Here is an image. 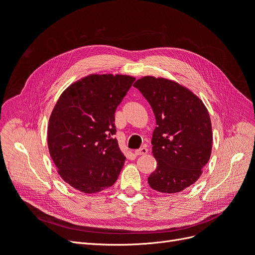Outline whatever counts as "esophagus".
Here are the masks:
<instances>
[{"mask_svg":"<svg viewBox=\"0 0 255 255\" xmlns=\"http://www.w3.org/2000/svg\"><path fill=\"white\" fill-rule=\"evenodd\" d=\"M148 153V149H146V146H141L140 149H138L135 151V155L139 156V155H144V154Z\"/></svg>","mask_w":255,"mask_h":255,"instance_id":"1","label":"esophagus"}]
</instances>
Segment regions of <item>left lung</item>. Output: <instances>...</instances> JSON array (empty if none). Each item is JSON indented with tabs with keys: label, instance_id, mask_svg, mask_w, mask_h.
<instances>
[{
	"label": "left lung",
	"instance_id": "left-lung-1",
	"mask_svg": "<svg viewBox=\"0 0 255 255\" xmlns=\"http://www.w3.org/2000/svg\"><path fill=\"white\" fill-rule=\"evenodd\" d=\"M134 87L151 105L157 126L151 141L157 167L148 183L164 194L180 192L199 179L211 157L210 115L201 100L176 82L143 76Z\"/></svg>",
	"mask_w": 255,
	"mask_h": 255
}]
</instances>
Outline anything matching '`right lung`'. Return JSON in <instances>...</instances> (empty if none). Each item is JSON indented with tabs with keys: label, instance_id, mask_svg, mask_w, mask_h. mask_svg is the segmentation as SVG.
I'll list each match as a JSON object with an SVG mask.
<instances>
[{
	"label": "right lung",
	"instance_id": "1",
	"mask_svg": "<svg viewBox=\"0 0 255 255\" xmlns=\"http://www.w3.org/2000/svg\"><path fill=\"white\" fill-rule=\"evenodd\" d=\"M134 81L129 75L90 74L57 100L48 146L58 174L73 188L95 194L117 181L126 156L114 138L115 112Z\"/></svg>",
	"mask_w": 255,
	"mask_h": 255
}]
</instances>
